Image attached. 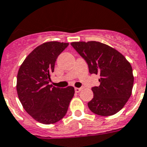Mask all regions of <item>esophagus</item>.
Segmentation results:
<instances>
[{
  "mask_svg": "<svg viewBox=\"0 0 147 147\" xmlns=\"http://www.w3.org/2000/svg\"><path fill=\"white\" fill-rule=\"evenodd\" d=\"M81 90H82V88H75V92L77 93H79Z\"/></svg>",
  "mask_w": 147,
  "mask_h": 147,
  "instance_id": "34e87169",
  "label": "esophagus"
}]
</instances>
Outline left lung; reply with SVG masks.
I'll return each instance as SVG.
<instances>
[{"label":"left lung","mask_w":147,"mask_h":147,"mask_svg":"<svg viewBox=\"0 0 147 147\" xmlns=\"http://www.w3.org/2000/svg\"><path fill=\"white\" fill-rule=\"evenodd\" d=\"M70 44L85 59L90 74L100 75V85L91 88L94 97L88 108L101 116L116 114L132 94L134 77L129 62L116 49L99 42Z\"/></svg>","instance_id":"left-lung-1"}]
</instances>
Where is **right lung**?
I'll use <instances>...</instances> for the list:
<instances>
[{"label": "right lung", "instance_id": "right-lung-1", "mask_svg": "<svg viewBox=\"0 0 147 147\" xmlns=\"http://www.w3.org/2000/svg\"><path fill=\"white\" fill-rule=\"evenodd\" d=\"M69 43L47 42L37 46L21 65L17 76V93L23 108L37 122L53 124L67 114L74 88L49 84L59 54Z\"/></svg>", "mask_w": 147, "mask_h": 147}]
</instances>
